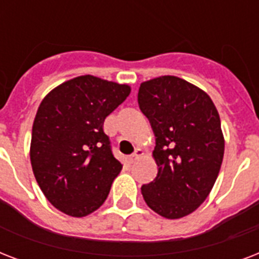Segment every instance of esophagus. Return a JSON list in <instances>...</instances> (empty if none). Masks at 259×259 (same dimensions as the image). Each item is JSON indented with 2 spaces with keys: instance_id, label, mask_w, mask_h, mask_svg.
Returning a JSON list of instances; mask_svg holds the SVG:
<instances>
[{
  "instance_id": "1",
  "label": "esophagus",
  "mask_w": 259,
  "mask_h": 259,
  "mask_svg": "<svg viewBox=\"0 0 259 259\" xmlns=\"http://www.w3.org/2000/svg\"><path fill=\"white\" fill-rule=\"evenodd\" d=\"M142 154H144V150H142V149H136V150H134V153L132 154V156H130V161L134 162V161H136V160H137L138 157H140V156H142Z\"/></svg>"
}]
</instances>
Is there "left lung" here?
<instances>
[{
    "label": "left lung",
    "instance_id": "left-lung-1",
    "mask_svg": "<svg viewBox=\"0 0 259 259\" xmlns=\"http://www.w3.org/2000/svg\"><path fill=\"white\" fill-rule=\"evenodd\" d=\"M138 105L156 137L157 176L141 187L146 204L168 219L193 212L211 192L225 153L221 118L211 98L184 79L141 83Z\"/></svg>",
    "mask_w": 259,
    "mask_h": 259
}]
</instances>
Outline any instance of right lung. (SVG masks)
<instances>
[{
	"label": "right lung",
	"mask_w": 259,
	"mask_h": 259,
	"mask_svg": "<svg viewBox=\"0 0 259 259\" xmlns=\"http://www.w3.org/2000/svg\"><path fill=\"white\" fill-rule=\"evenodd\" d=\"M129 94L126 84L84 75L52 90L38 106L32 169L42 193L62 212L82 218L105 203L122 164L103 122Z\"/></svg>",
	"instance_id": "obj_1"
}]
</instances>
